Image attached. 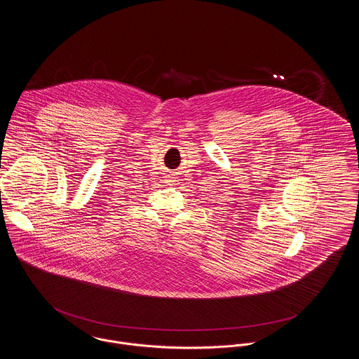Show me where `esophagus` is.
<instances>
[{"label":"esophagus","instance_id":"1","mask_svg":"<svg viewBox=\"0 0 359 359\" xmlns=\"http://www.w3.org/2000/svg\"><path fill=\"white\" fill-rule=\"evenodd\" d=\"M166 182L169 183V184H173L176 180H175V176L173 175H169L168 177H166Z\"/></svg>","mask_w":359,"mask_h":359}]
</instances>
